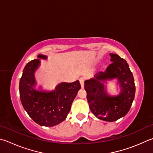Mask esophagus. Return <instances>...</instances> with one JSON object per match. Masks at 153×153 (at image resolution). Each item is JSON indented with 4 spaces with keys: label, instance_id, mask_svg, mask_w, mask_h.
I'll return each mask as SVG.
<instances>
[{
    "label": "esophagus",
    "instance_id": "obj_1",
    "mask_svg": "<svg viewBox=\"0 0 153 153\" xmlns=\"http://www.w3.org/2000/svg\"><path fill=\"white\" fill-rule=\"evenodd\" d=\"M79 82H80V84L82 85V88H84V78L83 77H81L79 78Z\"/></svg>",
    "mask_w": 153,
    "mask_h": 153
}]
</instances>
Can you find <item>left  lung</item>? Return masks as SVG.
I'll use <instances>...</instances> for the list:
<instances>
[{
	"label": "left lung",
	"mask_w": 153,
	"mask_h": 153,
	"mask_svg": "<svg viewBox=\"0 0 153 153\" xmlns=\"http://www.w3.org/2000/svg\"><path fill=\"white\" fill-rule=\"evenodd\" d=\"M112 63L105 71H100L93 78L85 80L84 88L90 108L94 116L101 120L113 122L128 112L135 96L134 79L126 61L118 55L110 53ZM118 79L121 87L117 96L108 95L104 82Z\"/></svg>",
	"instance_id": "left-lung-1"
}]
</instances>
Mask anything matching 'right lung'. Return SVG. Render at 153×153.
<instances>
[{"label":"right lung","instance_id":"add662e5","mask_svg":"<svg viewBox=\"0 0 153 153\" xmlns=\"http://www.w3.org/2000/svg\"><path fill=\"white\" fill-rule=\"evenodd\" d=\"M46 59L47 56L39 55ZM39 65V59L29 62L23 69L19 82V93L22 105L29 116L41 126H53L67 117L71 105L81 88L79 82H63L52 91L36 90L34 72Z\"/></svg>","mask_w":153,"mask_h":153}]
</instances>
